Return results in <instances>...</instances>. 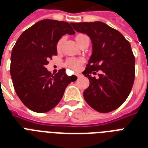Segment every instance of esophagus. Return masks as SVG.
Here are the masks:
<instances>
[{
	"instance_id": "obj_1",
	"label": "esophagus",
	"mask_w": 148,
	"mask_h": 148,
	"mask_svg": "<svg viewBox=\"0 0 148 148\" xmlns=\"http://www.w3.org/2000/svg\"><path fill=\"white\" fill-rule=\"evenodd\" d=\"M76 75H77V77H81L82 76V75H81V74H77Z\"/></svg>"
}]
</instances>
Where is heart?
Here are the masks:
<instances>
[{
	"instance_id": "b5f03b06",
	"label": "heart",
	"mask_w": 148,
	"mask_h": 148,
	"mask_svg": "<svg viewBox=\"0 0 148 148\" xmlns=\"http://www.w3.org/2000/svg\"><path fill=\"white\" fill-rule=\"evenodd\" d=\"M84 36H86L85 34H79L77 35L76 36V41L80 39L81 38L84 37ZM63 40H64V38H60V40H58V43H57V49L60 50L61 46H62L63 44ZM84 62V60L82 58H69V59H67V61L65 62V65H66V67H69L72 70H77L80 67V65Z\"/></svg>"
}]
</instances>
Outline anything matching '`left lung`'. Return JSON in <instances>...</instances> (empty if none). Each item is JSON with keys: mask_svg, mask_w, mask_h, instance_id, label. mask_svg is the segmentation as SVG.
Here are the masks:
<instances>
[{"mask_svg": "<svg viewBox=\"0 0 148 148\" xmlns=\"http://www.w3.org/2000/svg\"><path fill=\"white\" fill-rule=\"evenodd\" d=\"M71 24L92 41V55L83 72L90 81L84 91L86 102L98 112L116 110L130 95L135 77V58L130 43L119 31L103 22ZM99 70L97 79L90 76Z\"/></svg>", "mask_w": 148, "mask_h": 148, "instance_id": "8db88e82", "label": "left lung"}]
</instances>
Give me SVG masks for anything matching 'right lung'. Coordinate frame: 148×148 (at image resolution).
Instances as JSON below:
<instances>
[{"instance_id":"right-lung-1","label":"right lung","mask_w":148,"mask_h":148,"mask_svg":"<svg viewBox=\"0 0 148 148\" xmlns=\"http://www.w3.org/2000/svg\"><path fill=\"white\" fill-rule=\"evenodd\" d=\"M75 32L67 22L45 19L27 29L17 39L10 57V76L16 94L30 110L45 113L62 98L67 85L77 80L64 68L54 75L45 67L57 55V43Z\"/></svg>"}]
</instances>
